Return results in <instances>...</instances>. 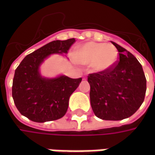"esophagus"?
I'll return each instance as SVG.
<instances>
[{"label":"esophagus","instance_id":"esophagus-1","mask_svg":"<svg viewBox=\"0 0 155 155\" xmlns=\"http://www.w3.org/2000/svg\"><path fill=\"white\" fill-rule=\"evenodd\" d=\"M83 80H86V78H85V77H84V78H83Z\"/></svg>","mask_w":155,"mask_h":155}]
</instances>
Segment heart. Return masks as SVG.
Instances as JSON below:
<instances>
[{
    "mask_svg": "<svg viewBox=\"0 0 155 155\" xmlns=\"http://www.w3.org/2000/svg\"><path fill=\"white\" fill-rule=\"evenodd\" d=\"M118 60L115 46L106 43L88 42L78 48L74 61L82 64H90L95 71H104L111 68Z\"/></svg>",
    "mask_w": 155,
    "mask_h": 155,
    "instance_id": "1",
    "label": "heart"
}]
</instances>
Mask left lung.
I'll use <instances>...</instances> for the list:
<instances>
[{"instance_id":"left-lung-1","label":"left lung","mask_w":155,"mask_h":155,"mask_svg":"<svg viewBox=\"0 0 155 155\" xmlns=\"http://www.w3.org/2000/svg\"><path fill=\"white\" fill-rule=\"evenodd\" d=\"M112 42V41H111ZM120 61L110 69L90 74L91 104L101 120H121L134 114L143 102L146 78L142 65L130 52L112 42Z\"/></svg>"}]
</instances>
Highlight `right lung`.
<instances>
[{
  "label": "right lung",
  "instance_id": "1",
  "mask_svg": "<svg viewBox=\"0 0 155 155\" xmlns=\"http://www.w3.org/2000/svg\"><path fill=\"white\" fill-rule=\"evenodd\" d=\"M75 39L53 41L27 54L15 71L12 97L20 113L34 122L44 123L64 116L69 99L82 81L65 75L43 77L40 66L52 54H67Z\"/></svg>",
  "mask_w": 155,
  "mask_h": 155
}]
</instances>
